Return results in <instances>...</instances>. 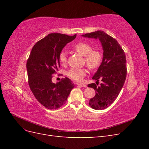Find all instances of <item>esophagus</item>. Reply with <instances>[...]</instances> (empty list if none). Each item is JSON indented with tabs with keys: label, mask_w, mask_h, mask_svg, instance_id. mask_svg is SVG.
<instances>
[{
	"label": "esophagus",
	"mask_w": 149,
	"mask_h": 149,
	"mask_svg": "<svg viewBox=\"0 0 149 149\" xmlns=\"http://www.w3.org/2000/svg\"><path fill=\"white\" fill-rule=\"evenodd\" d=\"M78 85L79 86H81V87H84V88L87 87L86 84H78Z\"/></svg>",
	"instance_id": "obj_1"
}]
</instances>
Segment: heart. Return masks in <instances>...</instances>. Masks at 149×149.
<instances>
[{
    "instance_id": "heart-1",
    "label": "heart",
    "mask_w": 149,
    "mask_h": 149,
    "mask_svg": "<svg viewBox=\"0 0 149 149\" xmlns=\"http://www.w3.org/2000/svg\"><path fill=\"white\" fill-rule=\"evenodd\" d=\"M74 50L84 56L86 63L90 69L94 70L100 66L102 56L101 53L97 49H93V47L87 43L79 42L73 47ZM60 63L64 65L67 62V55L65 52H61L59 55ZM85 68H71L67 72V76L76 82H81L87 74Z\"/></svg>"
}]
</instances>
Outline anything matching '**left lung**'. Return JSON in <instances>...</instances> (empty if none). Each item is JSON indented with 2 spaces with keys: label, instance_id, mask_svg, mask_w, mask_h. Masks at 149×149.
<instances>
[{
  "label": "left lung",
  "instance_id": "8db88e82",
  "mask_svg": "<svg viewBox=\"0 0 149 149\" xmlns=\"http://www.w3.org/2000/svg\"><path fill=\"white\" fill-rule=\"evenodd\" d=\"M83 37L99 39L103 49V58L101 65L93 79L103 82L100 87L95 83L88 85L96 91V94L90 99L89 105L96 110H102L113 102L123 88L127 75L126 58L124 50L118 41L103 31L82 35Z\"/></svg>",
  "mask_w": 149,
  "mask_h": 149
}]
</instances>
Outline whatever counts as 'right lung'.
<instances>
[{
    "mask_svg": "<svg viewBox=\"0 0 149 149\" xmlns=\"http://www.w3.org/2000/svg\"><path fill=\"white\" fill-rule=\"evenodd\" d=\"M54 33L39 40L26 62L29 85L37 101L48 109H56L66 102L74 84L68 78L53 83V74L60 66L59 55L66 45L76 38Z\"/></svg>",
    "mask_w": 149,
    "mask_h": 149,
    "instance_id": "right-lung-1",
    "label": "right lung"
}]
</instances>
